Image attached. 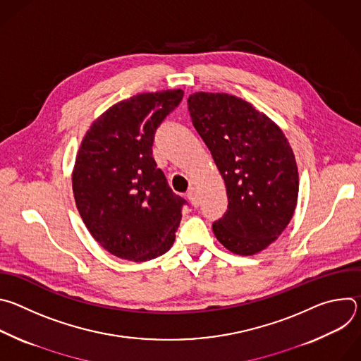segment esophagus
<instances>
[{
    "instance_id": "esophagus-1",
    "label": "esophagus",
    "mask_w": 361,
    "mask_h": 361,
    "mask_svg": "<svg viewBox=\"0 0 361 361\" xmlns=\"http://www.w3.org/2000/svg\"><path fill=\"white\" fill-rule=\"evenodd\" d=\"M187 197H188V200L191 201V204L194 205V207H198V205H200V197H198L197 190H195V187H194V185H191V187L188 188V191H187Z\"/></svg>"
}]
</instances>
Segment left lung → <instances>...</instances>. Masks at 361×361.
Listing matches in <instances>:
<instances>
[{
  "mask_svg": "<svg viewBox=\"0 0 361 361\" xmlns=\"http://www.w3.org/2000/svg\"><path fill=\"white\" fill-rule=\"evenodd\" d=\"M192 126L224 180L228 209L213 224L233 254L254 255L288 226L298 198V170L281 128L251 102L227 94L188 95Z\"/></svg>",
  "mask_w": 361,
  "mask_h": 361,
  "instance_id": "left-lung-1",
  "label": "left lung"
}]
</instances>
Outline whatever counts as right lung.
Returning a JSON list of instances; mask_svg holds the SVG:
<instances>
[{
    "label": "right lung",
    "mask_w": 361,
    "mask_h": 361,
    "mask_svg": "<svg viewBox=\"0 0 361 361\" xmlns=\"http://www.w3.org/2000/svg\"><path fill=\"white\" fill-rule=\"evenodd\" d=\"M183 90L142 92L95 118L73 169L78 213L92 238L118 259L148 262L167 252L185 202L152 159L156 128Z\"/></svg>",
    "instance_id": "right-lung-1"
}]
</instances>
